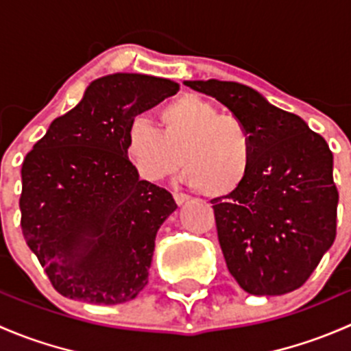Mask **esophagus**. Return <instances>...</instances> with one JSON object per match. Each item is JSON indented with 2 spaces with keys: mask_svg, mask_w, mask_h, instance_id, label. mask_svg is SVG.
Masks as SVG:
<instances>
[{
  "mask_svg": "<svg viewBox=\"0 0 351 351\" xmlns=\"http://www.w3.org/2000/svg\"><path fill=\"white\" fill-rule=\"evenodd\" d=\"M173 197H175V202H176V204H178V205H182V204H185V202L186 200H189V195H186V193H180V192H175V193H173Z\"/></svg>",
  "mask_w": 351,
  "mask_h": 351,
  "instance_id": "1",
  "label": "esophagus"
}]
</instances>
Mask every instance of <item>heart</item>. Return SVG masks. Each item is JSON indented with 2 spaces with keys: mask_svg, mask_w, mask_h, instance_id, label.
I'll return each mask as SVG.
<instances>
[{
  "mask_svg": "<svg viewBox=\"0 0 351 351\" xmlns=\"http://www.w3.org/2000/svg\"><path fill=\"white\" fill-rule=\"evenodd\" d=\"M159 123L161 130L146 117H134L123 134L125 156L143 178L158 182L183 162L200 195L222 198L241 189L253 161V139L239 117L185 93L161 108Z\"/></svg>",
  "mask_w": 351,
  "mask_h": 351,
  "instance_id": "1",
  "label": "heart"
}]
</instances>
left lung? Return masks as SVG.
Listing matches in <instances>:
<instances>
[{"instance_id":"left-lung-1","label":"left lung","mask_w":351,"mask_h":351,"mask_svg":"<svg viewBox=\"0 0 351 351\" xmlns=\"http://www.w3.org/2000/svg\"><path fill=\"white\" fill-rule=\"evenodd\" d=\"M185 84L231 110L253 139L246 182L212 200L229 274L253 295L299 289L336 238L338 190L328 143L250 86L217 80Z\"/></svg>"}]
</instances>
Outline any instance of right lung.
Wrapping results in <instances>:
<instances>
[{"label": "right lung", "instance_id": "1", "mask_svg": "<svg viewBox=\"0 0 351 351\" xmlns=\"http://www.w3.org/2000/svg\"><path fill=\"white\" fill-rule=\"evenodd\" d=\"M178 88L146 74L98 77L25 156L23 238L61 295L112 306L146 287L156 232L176 204L139 180L123 134Z\"/></svg>", "mask_w": 351, "mask_h": 351}]
</instances>
